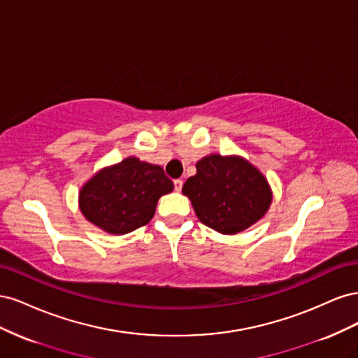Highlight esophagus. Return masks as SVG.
I'll return each mask as SVG.
<instances>
[{"label": "esophagus", "mask_w": 358, "mask_h": 358, "mask_svg": "<svg viewBox=\"0 0 358 358\" xmlns=\"http://www.w3.org/2000/svg\"><path fill=\"white\" fill-rule=\"evenodd\" d=\"M173 183H175V189L179 192L182 189V185H183L182 179H175V180H173Z\"/></svg>", "instance_id": "obj_1"}]
</instances>
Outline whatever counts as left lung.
<instances>
[{
	"mask_svg": "<svg viewBox=\"0 0 358 358\" xmlns=\"http://www.w3.org/2000/svg\"><path fill=\"white\" fill-rule=\"evenodd\" d=\"M182 192L199 220L222 234L246 230L263 218L272 201L264 176L239 157H204Z\"/></svg>",
	"mask_w": 358,
	"mask_h": 358,
	"instance_id": "left-lung-1",
	"label": "left lung"
}]
</instances>
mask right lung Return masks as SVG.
Masks as SVG:
<instances>
[{
  "mask_svg": "<svg viewBox=\"0 0 358 358\" xmlns=\"http://www.w3.org/2000/svg\"><path fill=\"white\" fill-rule=\"evenodd\" d=\"M173 191L159 166L134 157L104 169L82 188L79 203L85 218L110 234H127L146 225L158 199Z\"/></svg>",
  "mask_w": 358,
  "mask_h": 358,
  "instance_id": "right-lung-1",
  "label": "right lung"
}]
</instances>
